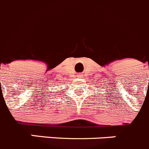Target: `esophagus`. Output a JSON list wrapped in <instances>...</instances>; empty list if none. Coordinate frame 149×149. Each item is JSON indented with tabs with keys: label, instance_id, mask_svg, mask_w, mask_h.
Here are the masks:
<instances>
[{
	"label": "esophagus",
	"instance_id": "34e87169",
	"mask_svg": "<svg viewBox=\"0 0 149 149\" xmlns=\"http://www.w3.org/2000/svg\"><path fill=\"white\" fill-rule=\"evenodd\" d=\"M78 77H83V74H79Z\"/></svg>",
	"mask_w": 149,
	"mask_h": 149
}]
</instances>
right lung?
I'll list each match as a JSON object with an SVG mask.
<instances>
[{
	"instance_id": "1",
	"label": "right lung",
	"mask_w": 149,
	"mask_h": 149,
	"mask_svg": "<svg viewBox=\"0 0 149 149\" xmlns=\"http://www.w3.org/2000/svg\"><path fill=\"white\" fill-rule=\"evenodd\" d=\"M49 97H51V96H49Z\"/></svg>"
}]
</instances>
